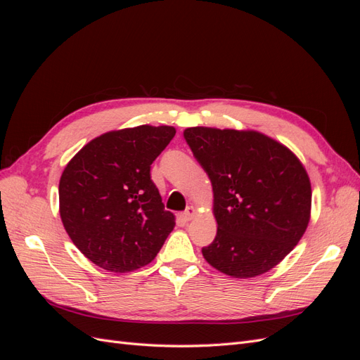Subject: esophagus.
<instances>
[{"label":"esophagus","mask_w":360,"mask_h":360,"mask_svg":"<svg viewBox=\"0 0 360 360\" xmlns=\"http://www.w3.org/2000/svg\"><path fill=\"white\" fill-rule=\"evenodd\" d=\"M195 214H197V209H195L193 205H191V207H188V209L181 213V217H183L184 221H191Z\"/></svg>","instance_id":"esophagus-1"}]
</instances>
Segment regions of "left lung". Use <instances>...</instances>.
<instances>
[{
  "label": "left lung",
  "instance_id": "1",
  "mask_svg": "<svg viewBox=\"0 0 360 360\" xmlns=\"http://www.w3.org/2000/svg\"><path fill=\"white\" fill-rule=\"evenodd\" d=\"M213 188L214 240L207 263L233 278H255L299 243L311 217V181L299 158L257 130L188 127L183 132Z\"/></svg>",
  "mask_w": 360,
  "mask_h": 360
}]
</instances>
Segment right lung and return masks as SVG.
Returning a JSON list of instances; mask_svg holds the SVG:
<instances>
[{
    "label": "right lung",
    "instance_id": "obj_1",
    "mask_svg": "<svg viewBox=\"0 0 360 360\" xmlns=\"http://www.w3.org/2000/svg\"><path fill=\"white\" fill-rule=\"evenodd\" d=\"M176 135L143 124L91 139L64 168L60 216L75 246L96 266L127 274L155 259L176 217L163 207L150 167Z\"/></svg>",
    "mask_w": 360,
    "mask_h": 360
}]
</instances>
